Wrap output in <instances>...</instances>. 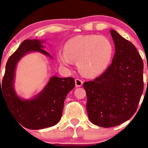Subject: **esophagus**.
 <instances>
[{
    "label": "esophagus",
    "mask_w": 148,
    "mask_h": 148,
    "mask_svg": "<svg viewBox=\"0 0 148 148\" xmlns=\"http://www.w3.org/2000/svg\"><path fill=\"white\" fill-rule=\"evenodd\" d=\"M75 84H76V87H81V86L83 85L82 80H81L79 79H75Z\"/></svg>",
    "instance_id": "esophagus-1"
}]
</instances>
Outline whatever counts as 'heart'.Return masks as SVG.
I'll use <instances>...</instances> for the list:
<instances>
[{
  "mask_svg": "<svg viewBox=\"0 0 148 148\" xmlns=\"http://www.w3.org/2000/svg\"><path fill=\"white\" fill-rule=\"evenodd\" d=\"M113 54V46L106 36L98 35H79L66 42L64 51H59L60 63L71 67L74 60L83 74L89 76L99 75L109 65Z\"/></svg>",
  "mask_w": 148,
  "mask_h": 148,
  "instance_id": "obj_1",
  "label": "heart"
}]
</instances>
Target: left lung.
<instances>
[{
	"label": "left lung",
	"mask_w": 148,
	"mask_h": 148,
	"mask_svg": "<svg viewBox=\"0 0 148 148\" xmlns=\"http://www.w3.org/2000/svg\"><path fill=\"white\" fill-rule=\"evenodd\" d=\"M115 53L99 77L85 82L88 118L101 127L125 123L136 111L143 91V62L133 44L111 30Z\"/></svg>",
	"instance_id": "obj_1"
}]
</instances>
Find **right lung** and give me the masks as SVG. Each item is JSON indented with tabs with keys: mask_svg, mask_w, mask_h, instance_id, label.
Listing matches in <instances>:
<instances>
[{
	"mask_svg": "<svg viewBox=\"0 0 148 148\" xmlns=\"http://www.w3.org/2000/svg\"><path fill=\"white\" fill-rule=\"evenodd\" d=\"M43 42L38 40H24L8 59L2 84L0 79V99L2 97L13 117L22 126L30 130H40L56 125L62 117L66 96L75 86L72 77L53 76L33 99H23L16 95L14 88L15 69L20 59L33 51L52 58L42 49Z\"/></svg>",
	"mask_w": 148,
	"mask_h": 148,
	"instance_id": "add662e5",
	"label": "right lung"
}]
</instances>
